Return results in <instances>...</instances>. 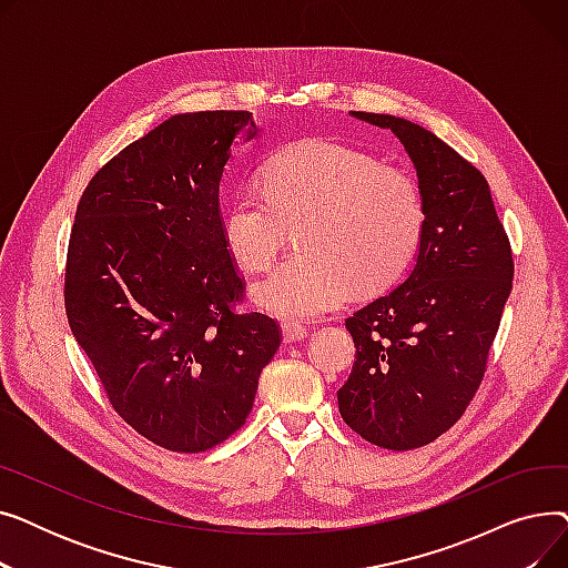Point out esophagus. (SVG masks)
<instances>
[{"label": "esophagus", "instance_id": "34e87169", "mask_svg": "<svg viewBox=\"0 0 568 568\" xmlns=\"http://www.w3.org/2000/svg\"><path fill=\"white\" fill-rule=\"evenodd\" d=\"M306 336H308V329H306V326H302V324H292V322L283 324V341H285V343L304 341Z\"/></svg>", "mask_w": 568, "mask_h": 568}]
</instances>
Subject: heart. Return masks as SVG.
Here are the masks:
<instances>
[{"label": "heart", "mask_w": 568, "mask_h": 568, "mask_svg": "<svg viewBox=\"0 0 568 568\" xmlns=\"http://www.w3.org/2000/svg\"><path fill=\"white\" fill-rule=\"evenodd\" d=\"M302 223L304 255L253 287L264 311L292 324L336 311L354 285L377 292L398 281L422 244L426 206L409 174L334 140H304L268 161L266 186L251 182L232 195L221 232L236 266L255 274Z\"/></svg>", "instance_id": "1"}]
</instances>
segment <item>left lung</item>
<instances>
[{
    "mask_svg": "<svg viewBox=\"0 0 568 568\" xmlns=\"http://www.w3.org/2000/svg\"><path fill=\"white\" fill-rule=\"evenodd\" d=\"M352 116L403 142L426 227L405 283L345 320L356 362L338 409L366 442L407 452L449 430L481 386L511 294L514 255L486 176L456 149L403 116Z\"/></svg>",
    "mask_w": 568,
    "mask_h": 568,
    "instance_id": "left-lung-1",
    "label": "left lung"
}]
</instances>
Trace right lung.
<instances>
[{"label": "right lung", "instance_id": "obj_1", "mask_svg": "<svg viewBox=\"0 0 568 568\" xmlns=\"http://www.w3.org/2000/svg\"><path fill=\"white\" fill-rule=\"evenodd\" d=\"M246 110L174 114L87 184L64 306L112 409L168 452L200 454L246 424L274 317L239 311L246 281L221 232L219 184Z\"/></svg>", "mask_w": 568, "mask_h": 568}]
</instances>
